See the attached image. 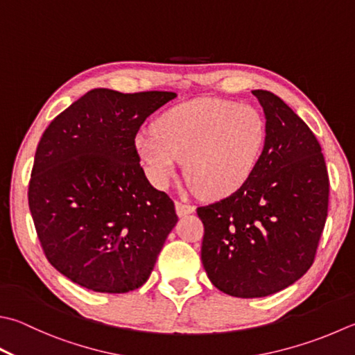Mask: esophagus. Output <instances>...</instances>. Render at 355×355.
Segmentation results:
<instances>
[{
	"label": "esophagus",
	"mask_w": 355,
	"mask_h": 355,
	"mask_svg": "<svg viewBox=\"0 0 355 355\" xmlns=\"http://www.w3.org/2000/svg\"><path fill=\"white\" fill-rule=\"evenodd\" d=\"M195 211V205L191 204H187V202H176V213L178 216H185V215H190V213Z\"/></svg>",
	"instance_id": "esophagus-1"
}]
</instances>
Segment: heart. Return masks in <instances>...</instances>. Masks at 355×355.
Segmentation results:
<instances>
[{
	"label": "heart",
	"mask_w": 355,
	"mask_h": 355,
	"mask_svg": "<svg viewBox=\"0 0 355 355\" xmlns=\"http://www.w3.org/2000/svg\"><path fill=\"white\" fill-rule=\"evenodd\" d=\"M139 132L135 148L157 187L168 185L185 160V176L200 196L239 190L263 156L267 125L259 110L229 100L195 98L173 106Z\"/></svg>",
	"instance_id": "1"
}]
</instances>
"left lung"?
<instances>
[{"label": "left lung", "instance_id": "1", "mask_svg": "<svg viewBox=\"0 0 355 355\" xmlns=\"http://www.w3.org/2000/svg\"><path fill=\"white\" fill-rule=\"evenodd\" d=\"M252 94L267 125L257 170L230 196L198 209L207 275L238 298L272 295L309 270L329 202L322 146L309 126L273 92Z\"/></svg>", "mask_w": 355, "mask_h": 355}]
</instances>
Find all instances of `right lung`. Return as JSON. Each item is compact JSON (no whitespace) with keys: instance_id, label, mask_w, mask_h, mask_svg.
Instances as JSON below:
<instances>
[{"instance_id":"1","label":"right lung","mask_w":355,"mask_h":355,"mask_svg":"<svg viewBox=\"0 0 355 355\" xmlns=\"http://www.w3.org/2000/svg\"><path fill=\"white\" fill-rule=\"evenodd\" d=\"M175 97L92 89L43 132L29 209L46 258L71 282L125 293L150 278L178 216L173 200L146 179L135 137Z\"/></svg>"}]
</instances>
